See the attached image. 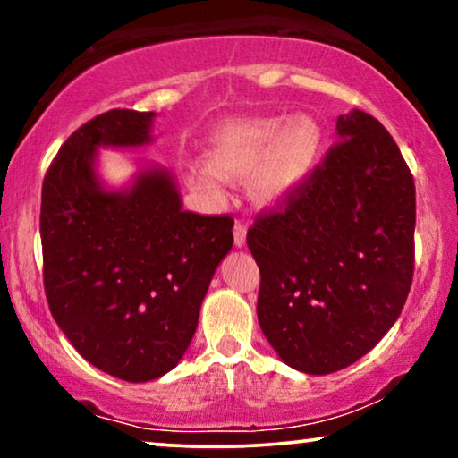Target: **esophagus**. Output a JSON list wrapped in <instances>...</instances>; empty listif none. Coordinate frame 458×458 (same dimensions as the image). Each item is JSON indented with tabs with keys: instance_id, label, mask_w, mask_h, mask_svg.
Returning a JSON list of instances; mask_svg holds the SVG:
<instances>
[{
	"instance_id": "1",
	"label": "esophagus",
	"mask_w": 458,
	"mask_h": 458,
	"mask_svg": "<svg viewBox=\"0 0 458 458\" xmlns=\"http://www.w3.org/2000/svg\"><path fill=\"white\" fill-rule=\"evenodd\" d=\"M246 233H248L246 223L237 221V223H235V227H233V243H235L237 248H242L243 243H246Z\"/></svg>"
}]
</instances>
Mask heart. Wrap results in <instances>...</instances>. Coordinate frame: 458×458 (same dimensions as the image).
Instances as JSON below:
<instances>
[{"mask_svg":"<svg viewBox=\"0 0 458 458\" xmlns=\"http://www.w3.org/2000/svg\"><path fill=\"white\" fill-rule=\"evenodd\" d=\"M323 152V129L315 118H256L225 127L215 137L208 165L190 168V183L206 196H225L223 179H246L265 204L296 196L315 173Z\"/></svg>","mask_w":458,"mask_h":458,"instance_id":"b5f03b06","label":"heart"}]
</instances>
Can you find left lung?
Here are the masks:
<instances>
[{
    "instance_id": "left-lung-1",
    "label": "left lung",
    "mask_w": 458,
    "mask_h": 458,
    "mask_svg": "<svg viewBox=\"0 0 458 458\" xmlns=\"http://www.w3.org/2000/svg\"><path fill=\"white\" fill-rule=\"evenodd\" d=\"M340 141L302 190L248 229L259 323L285 365L346 369L396 323L415 271V183L377 118H337Z\"/></svg>"
}]
</instances>
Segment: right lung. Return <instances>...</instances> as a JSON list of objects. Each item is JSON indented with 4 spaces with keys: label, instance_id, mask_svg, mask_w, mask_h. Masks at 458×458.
<instances>
[{
    "label": "right lung",
    "instance_id": "add662e5",
    "mask_svg": "<svg viewBox=\"0 0 458 458\" xmlns=\"http://www.w3.org/2000/svg\"><path fill=\"white\" fill-rule=\"evenodd\" d=\"M154 112L110 110L64 141L41 190L43 285L77 352L140 384L171 371L190 346L210 279L233 246V218L183 210L166 168L108 191L98 148L152 141Z\"/></svg>",
    "mask_w": 458,
    "mask_h": 458
}]
</instances>
